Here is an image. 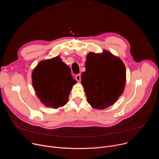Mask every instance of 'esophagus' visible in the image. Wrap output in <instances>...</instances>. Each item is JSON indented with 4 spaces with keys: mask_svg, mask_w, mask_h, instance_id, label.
<instances>
[{
    "mask_svg": "<svg viewBox=\"0 0 159 159\" xmlns=\"http://www.w3.org/2000/svg\"><path fill=\"white\" fill-rule=\"evenodd\" d=\"M75 79L77 82H80V79H81V75L80 74H78V75H75Z\"/></svg>",
    "mask_w": 159,
    "mask_h": 159,
    "instance_id": "1",
    "label": "esophagus"
}]
</instances>
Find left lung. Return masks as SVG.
I'll return each instance as SVG.
<instances>
[{"label":"left lung","instance_id":"1","mask_svg":"<svg viewBox=\"0 0 159 159\" xmlns=\"http://www.w3.org/2000/svg\"><path fill=\"white\" fill-rule=\"evenodd\" d=\"M81 80L88 103L100 110L114 104L123 94L126 82L121 59L106 50L100 53L89 52Z\"/></svg>","mask_w":159,"mask_h":159}]
</instances>
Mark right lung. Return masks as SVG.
Wrapping results in <instances>:
<instances>
[{"label": "right lung", "instance_id": "right-lung-1", "mask_svg": "<svg viewBox=\"0 0 159 159\" xmlns=\"http://www.w3.org/2000/svg\"><path fill=\"white\" fill-rule=\"evenodd\" d=\"M70 71L60 56L38 63L31 73L32 84L43 104L57 109L67 103L72 87L77 83Z\"/></svg>", "mask_w": 159, "mask_h": 159}]
</instances>
